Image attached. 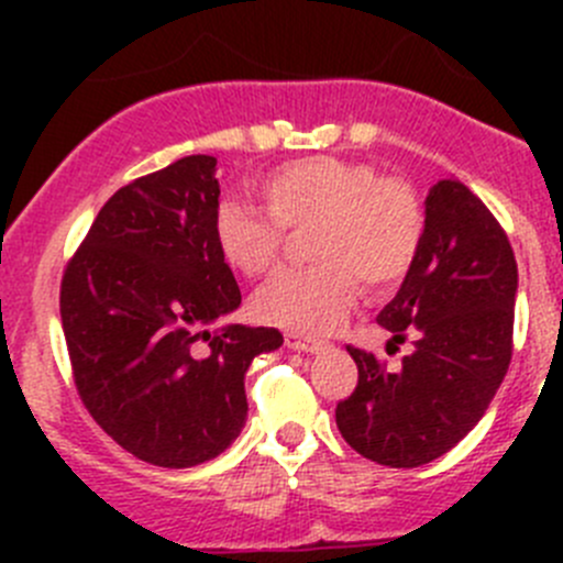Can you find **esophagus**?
Masks as SVG:
<instances>
[{
	"mask_svg": "<svg viewBox=\"0 0 563 563\" xmlns=\"http://www.w3.org/2000/svg\"><path fill=\"white\" fill-rule=\"evenodd\" d=\"M286 345L291 351H305V354H318L323 349V343H318L313 338H305L299 332H286Z\"/></svg>",
	"mask_w": 563,
	"mask_h": 563,
	"instance_id": "1",
	"label": "esophagus"
}]
</instances>
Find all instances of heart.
<instances>
[{
	"instance_id": "1",
	"label": "heart",
	"mask_w": 563,
	"mask_h": 563,
	"mask_svg": "<svg viewBox=\"0 0 563 563\" xmlns=\"http://www.w3.org/2000/svg\"><path fill=\"white\" fill-rule=\"evenodd\" d=\"M269 218L225 201L214 214V247L229 269L261 277L280 258L286 231H305L313 266L272 277L253 313L288 332L323 334L354 310L360 286L387 294L411 269L424 234L417 192L371 163L299 157L255 181Z\"/></svg>"
}]
</instances>
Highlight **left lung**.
Listing matches in <instances>:
<instances>
[{
	"label": "left lung",
	"mask_w": 563,
	"mask_h": 563,
	"mask_svg": "<svg viewBox=\"0 0 563 563\" xmlns=\"http://www.w3.org/2000/svg\"><path fill=\"white\" fill-rule=\"evenodd\" d=\"M518 264L490 209L460 179L424 198V234L400 291L378 313L400 371L349 345L360 367L334 419L362 457L417 468L450 452L490 406L512 360Z\"/></svg>",
	"instance_id": "obj_1"
}]
</instances>
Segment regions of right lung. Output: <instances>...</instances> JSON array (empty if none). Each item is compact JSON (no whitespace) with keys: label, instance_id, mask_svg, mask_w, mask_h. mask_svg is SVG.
Segmentation results:
<instances>
[{"label":"right lung","instance_id":"1","mask_svg":"<svg viewBox=\"0 0 563 563\" xmlns=\"http://www.w3.org/2000/svg\"><path fill=\"white\" fill-rule=\"evenodd\" d=\"M214 166L190 155L119 187L62 277L84 406L122 450L161 468H190L234 444L250 362L283 345L269 327L209 329L242 302L214 247Z\"/></svg>","mask_w":563,"mask_h":563}]
</instances>
